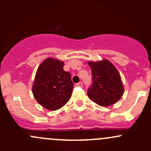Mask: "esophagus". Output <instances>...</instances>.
<instances>
[{
	"label": "esophagus",
	"instance_id": "esophagus-1",
	"mask_svg": "<svg viewBox=\"0 0 151 151\" xmlns=\"http://www.w3.org/2000/svg\"><path fill=\"white\" fill-rule=\"evenodd\" d=\"M76 85L78 87H83V83H82V82H79L78 83H77V84H76Z\"/></svg>",
	"mask_w": 151,
	"mask_h": 151
}]
</instances>
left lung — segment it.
I'll return each mask as SVG.
<instances>
[{
    "label": "left lung",
    "instance_id": "obj_1",
    "mask_svg": "<svg viewBox=\"0 0 151 151\" xmlns=\"http://www.w3.org/2000/svg\"><path fill=\"white\" fill-rule=\"evenodd\" d=\"M88 64L92 74V85L87 93L90 99L103 106L115 104L124 92L118 70L107 60Z\"/></svg>",
    "mask_w": 151,
    "mask_h": 151
}]
</instances>
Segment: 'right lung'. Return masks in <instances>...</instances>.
Wrapping results in <instances>:
<instances>
[{
	"instance_id": "obj_1",
	"label": "right lung",
	"mask_w": 151,
	"mask_h": 151,
	"mask_svg": "<svg viewBox=\"0 0 151 151\" xmlns=\"http://www.w3.org/2000/svg\"><path fill=\"white\" fill-rule=\"evenodd\" d=\"M64 63L47 58L36 71L33 85V94L43 107L57 110L69 101L74 84L71 74L63 70Z\"/></svg>"
}]
</instances>
